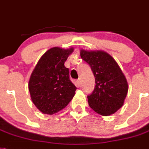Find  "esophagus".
Returning a JSON list of instances; mask_svg holds the SVG:
<instances>
[{
  "label": "esophagus",
  "mask_w": 149,
  "mask_h": 149,
  "mask_svg": "<svg viewBox=\"0 0 149 149\" xmlns=\"http://www.w3.org/2000/svg\"><path fill=\"white\" fill-rule=\"evenodd\" d=\"M77 84H78L79 86L82 85V80H81V79H77Z\"/></svg>",
  "instance_id": "esophagus-1"
}]
</instances>
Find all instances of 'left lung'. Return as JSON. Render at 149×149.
I'll list each match as a JSON object with an SVG mask.
<instances>
[{
  "mask_svg": "<svg viewBox=\"0 0 149 149\" xmlns=\"http://www.w3.org/2000/svg\"><path fill=\"white\" fill-rule=\"evenodd\" d=\"M82 59L95 77L93 92L87 96L90 107L98 114H113L123 104L128 92L126 77L113 57L104 51L81 50Z\"/></svg>",
  "mask_w": 149,
  "mask_h": 149,
  "instance_id": "obj_1",
  "label": "left lung"
}]
</instances>
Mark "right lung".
<instances>
[{"instance_id":"1","label":"right lung","mask_w":149,"mask_h":149,"mask_svg":"<svg viewBox=\"0 0 149 149\" xmlns=\"http://www.w3.org/2000/svg\"><path fill=\"white\" fill-rule=\"evenodd\" d=\"M73 49L52 47L40 58L32 72L29 90L32 102L43 113L54 114L63 109L75 95L77 87L70 79L65 61Z\"/></svg>"}]
</instances>
